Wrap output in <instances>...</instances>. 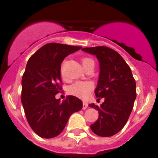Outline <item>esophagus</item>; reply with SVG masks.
I'll return each mask as SVG.
<instances>
[{"label":"esophagus","mask_w":158,"mask_h":158,"mask_svg":"<svg viewBox=\"0 0 158 158\" xmlns=\"http://www.w3.org/2000/svg\"><path fill=\"white\" fill-rule=\"evenodd\" d=\"M88 106H89V105H88L87 103H83V107H82V109L85 110L86 108L88 107Z\"/></svg>","instance_id":"34e87169"}]
</instances>
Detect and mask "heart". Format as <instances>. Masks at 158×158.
<instances>
[{"label": "heart", "mask_w": 158, "mask_h": 158, "mask_svg": "<svg viewBox=\"0 0 158 158\" xmlns=\"http://www.w3.org/2000/svg\"><path fill=\"white\" fill-rule=\"evenodd\" d=\"M93 61L90 58H84L82 60V64L83 65L89 62ZM64 69H65V62L62 64L61 66V73L62 76L64 77ZM94 85L90 81H76L73 85H71L68 88V93L73 96H77L78 98L86 99L88 98L90 95V93L93 91Z\"/></svg>", "instance_id": "obj_1"}]
</instances>
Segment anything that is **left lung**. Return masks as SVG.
Wrapping results in <instances>:
<instances>
[{
	"label": "left lung",
	"instance_id": "8db88e82",
	"mask_svg": "<svg viewBox=\"0 0 158 158\" xmlns=\"http://www.w3.org/2000/svg\"><path fill=\"white\" fill-rule=\"evenodd\" d=\"M82 51L94 54L100 62V77L95 95L104 98L100 106L89 104L99 112L91 125L96 135L110 137L123 129L127 122L136 99V83L129 65L120 54L107 47H85Z\"/></svg>",
	"mask_w": 158,
	"mask_h": 158
}]
</instances>
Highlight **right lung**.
I'll return each instance as SVG.
<instances>
[{
  "label": "right lung",
  "mask_w": 158,
  "mask_h": 158,
  "mask_svg": "<svg viewBox=\"0 0 158 158\" xmlns=\"http://www.w3.org/2000/svg\"><path fill=\"white\" fill-rule=\"evenodd\" d=\"M81 47L51 43L31 55L22 77L21 102L29 125L35 133L51 139L62 133L69 116L82 108V102L69 96L63 102L55 95L62 91L61 64Z\"/></svg>",
  "instance_id": "1"
}]
</instances>
